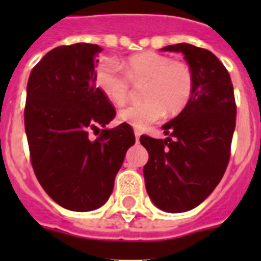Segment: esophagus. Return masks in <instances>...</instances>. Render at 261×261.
<instances>
[{
	"label": "esophagus",
	"mask_w": 261,
	"mask_h": 261,
	"mask_svg": "<svg viewBox=\"0 0 261 261\" xmlns=\"http://www.w3.org/2000/svg\"><path fill=\"white\" fill-rule=\"evenodd\" d=\"M134 134H135V139H137V142H138V141H139V137H141V131L135 130V131H134Z\"/></svg>",
	"instance_id": "34e87169"
}]
</instances>
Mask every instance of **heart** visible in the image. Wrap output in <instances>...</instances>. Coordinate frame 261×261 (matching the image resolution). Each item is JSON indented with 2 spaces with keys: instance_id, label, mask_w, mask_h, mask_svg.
I'll use <instances>...</instances> for the list:
<instances>
[{
  "instance_id": "heart-1",
  "label": "heart",
  "mask_w": 261,
  "mask_h": 261,
  "mask_svg": "<svg viewBox=\"0 0 261 261\" xmlns=\"http://www.w3.org/2000/svg\"><path fill=\"white\" fill-rule=\"evenodd\" d=\"M96 85L114 106L128 100L131 85L141 87L142 102L131 104L119 112V120L143 130L168 114L181 112L195 90L194 71L187 62L168 55L145 51L131 55L122 67L114 59H106L96 70Z\"/></svg>"
}]
</instances>
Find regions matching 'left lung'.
I'll return each mask as SVG.
<instances>
[{"mask_svg": "<svg viewBox=\"0 0 261 261\" xmlns=\"http://www.w3.org/2000/svg\"><path fill=\"white\" fill-rule=\"evenodd\" d=\"M163 50L184 54L195 90L188 106L163 126L167 139L139 138L149 153L143 176L155 206L184 213L199 206L226 171L236 127L234 92L226 67L211 51L187 43Z\"/></svg>", "mask_w": 261, "mask_h": 261, "instance_id": "left-lung-1", "label": "left lung"}]
</instances>
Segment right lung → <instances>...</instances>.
<instances>
[{
	"mask_svg": "<svg viewBox=\"0 0 261 261\" xmlns=\"http://www.w3.org/2000/svg\"><path fill=\"white\" fill-rule=\"evenodd\" d=\"M89 43L59 46L32 69L24 124L38 181L54 202L71 211H92L108 200L127 149L130 124L98 130L116 115L96 87V55ZM99 131L96 140L90 133Z\"/></svg>",
	"mask_w": 261,
	"mask_h": 261,
	"instance_id": "add662e5",
	"label": "right lung"
}]
</instances>
